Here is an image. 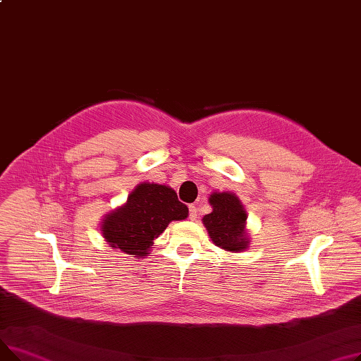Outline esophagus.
Here are the masks:
<instances>
[{
  "instance_id": "obj_1",
  "label": "esophagus",
  "mask_w": 361,
  "mask_h": 361,
  "mask_svg": "<svg viewBox=\"0 0 361 361\" xmlns=\"http://www.w3.org/2000/svg\"><path fill=\"white\" fill-rule=\"evenodd\" d=\"M188 212H190V214H188V218H190L192 221H196V219H197V207H196L195 204L188 206Z\"/></svg>"
}]
</instances>
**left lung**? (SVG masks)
I'll list each match as a JSON object with an SVG mask.
<instances>
[{"label":"left lung","instance_id":"left-lung-1","mask_svg":"<svg viewBox=\"0 0 361 361\" xmlns=\"http://www.w3.org/2000/svg\"><path fill=\"white\" fill-rule=\"evenodd\" d=\"M212 212L203 216L202 222L206 226L212 243L219 249L240 253L250 247L249 231L245 230V212L241 200L231 192H214L209 196Z\"/></svg>","mask_w":361,"mask_h":361}]
</instances>
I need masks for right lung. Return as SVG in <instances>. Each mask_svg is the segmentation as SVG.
<instances>
[{"mask_svg":"<svg viewBox=\"0 0 361 361\" xmlns=\"http://www.w3.org/2000/svg\"><path fill=\"white\" fill-rule=\"evenodd\" d=\"M188 216V207L165 184L143 181L135 187L127 202L106 214L101 233L109 247L133 257L149 256L158 238L173 221Z\"/></svg>","mask_w":361,"mask_h":361,"instance_id":"1","label":"right lung"}]
</instances>
